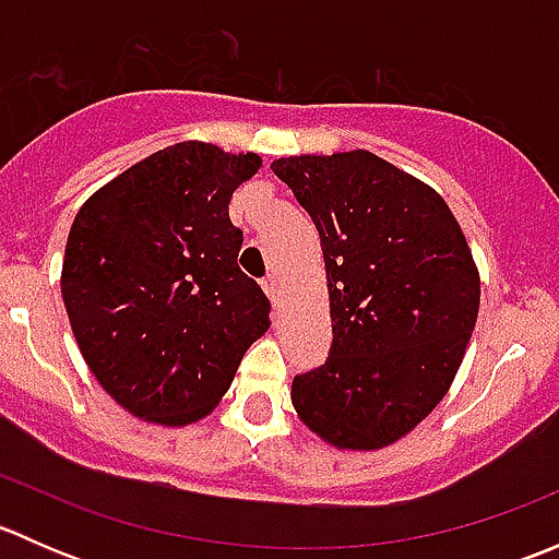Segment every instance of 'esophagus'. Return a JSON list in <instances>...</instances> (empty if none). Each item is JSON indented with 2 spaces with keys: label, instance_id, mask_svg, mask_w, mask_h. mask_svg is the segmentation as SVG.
I'll use <instances>...</instances> for the list:
<instances>
[{
  "label": "esophagus",
  "instance_id": "1",
  "mask_svg": "<svg viewBox=\"0 0 559 559\" xmlns=\"http://www.w3.org/2000/svg\"><path fill=\"white\" fill-rule=\"evenodd\" d=\"M262 289H264V295H267L270 300H273V306H278V300H281V281L275 278V275H267V278L262 281Z\"/></svg>",
  "mask_w": 559,
  "mask_h": 559
}]
</instances>
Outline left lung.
Here are the masks:
<instances>
[{"label": "left lung", "mask_w": 559, "mask_h": 559, "mask_svg": "<svg viewBox=\"0 0 559 559\" xmlns=\"http://www.w3.org/2000/svg\"><path fill=\"white\" fill-rule=\"evenodd\" d=\"M270 167L311 213L330 292L332 354L292 381V405L330 447H392L447 397L465 357L481 302L471 246L432 186L370 151Z\"/></svg>", "instance_id": "obj_1"}]
</instances>
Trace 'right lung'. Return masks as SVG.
I'll return each instance as SVG.
<instances>
[{
	"instance_id": "add662e5",
	"label": "right lung",
	"mask_w": 559,
	"mask_h": 559,
	"mask_svg": "<svg viewBox=\"0 0 559 559\" xmlns=\"http://www.w3.org/2000/svg\"><path fill=\"white\" fill-rule=\"evenodd\" d=\"M257 154L183 140L107 180L78 211L61 264L72 335L138 419L186 427L227 394L270 300L238 267L229 200Z\"/></svg>"
}]
</instances>
